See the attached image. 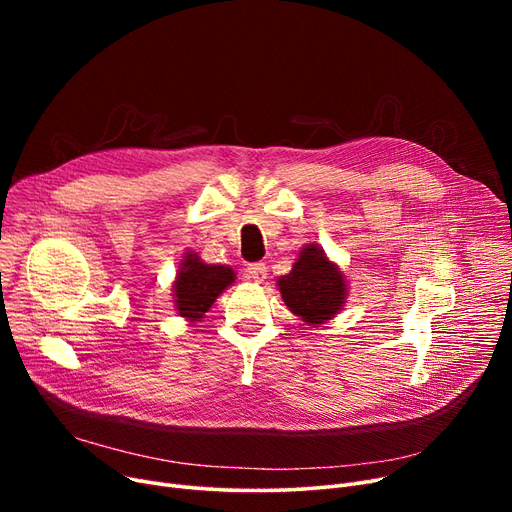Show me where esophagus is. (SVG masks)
<instances>
[{"mask_svg":"<svg viewBox=\"0 0 512 512\" xmlns=\"http://www.w3.org/2000/svg\"><path fill=\"white\" fill-rule=\"evenodd\" d=\"M247 274H249V278H251V280H255V282H263V280L267 278V265H265V263H261V261H257V263H249V267H247Z\"/></svg>","mask_w":512,"mask_h":512,"instance_id":"esophagus-1","label":"esophagus"}]
</instances>
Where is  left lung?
<instances>
[{"label": "left lung", "mask_w": 512, "mask_h": 512, "mask_svg": "<svg viewBox=\"0 0 512 512\" xmlns=\"http://www.w3.org/2000/svg\"><path fill=\"white\" fill-rule=\"evenodd\" d=\"M282 299L307 324H324L344 303V278L324 251L309 245L301 251L292 272L278 280Z\"/></svg>", "instance_id": "1"}]
</instances>
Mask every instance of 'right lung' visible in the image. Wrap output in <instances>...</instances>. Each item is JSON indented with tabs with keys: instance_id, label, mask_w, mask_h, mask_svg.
Wrapping results in <instances>:
<instances>
[{
	"instance_id": "1",
	"label": "right lung",
	"mask_w": 512,
	"mask_h": 512,
	"mask_svg": "<svg viewBox=\"0 0 512 512\" xmlns=\"http://www.w3.org/2000/svg\"><path fill=\"white\" fill-rule=\"evenodd\" d=\"M234 282V272L226 265H207L197 255H186L176 276V309L182 317L199 321L220 292Z\"/></svg>"
}]
</instances>
